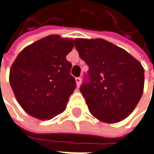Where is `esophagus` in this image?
<instances>
[{
    "label": "esophagus",
    "instance_id": "obj_1",
    "mask_svg": "<svg viewBox=\"0 0 154 154\" xmlns=\"http://www.w3.org/2000/svg\"><path fill=\"white\" fill-rule=\"evenodd\" d=\"M76 83H77V87L80 86V85H81V77H77L76 78Z\"/></svg>",
    "mask_w": 154,
    "mask_h": 154
}]
</instances>
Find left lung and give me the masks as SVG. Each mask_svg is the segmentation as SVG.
I'll return each instance as SVG.
<instances>
[{
    "instance_id": "obj_1",
    "label": "left lung",
    "mask_w": 154,
    "mask_h": 154,
    "mask_svg": "<svg viewBox=\"0 0 154 154\" xmlns=\"http://www.w3.org/2000/svg\"><path fill=\"white\" fill-rule=\"evenodd\" d=\"M79 57L89 66L80 91L89 111L105 123L119 122L143 94L144 68L121 48L104 39H75Z\"/></svg>"
}]
</instances>
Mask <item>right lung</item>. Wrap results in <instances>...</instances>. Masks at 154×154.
I'll list each match as a JSON object with an SVG mask.
<instances>
[{
  "mask_svg": "<svg viewBox=\"0 0 154 154\" xmlns=\"http://www.w3.org/2000/svg\"><path fill=\"white\" fill-rule=\"evenodd\" d=\"M75 40L50 35L24 48L13 63L9 82L23 110L38 119H51L66 109L76 89L66 56Z\"/></svg>",
  "mask_w": 154,
  "mask_h": 154,
  "instance_id": "1",
  "label": "right lung"
}]
</instances>
